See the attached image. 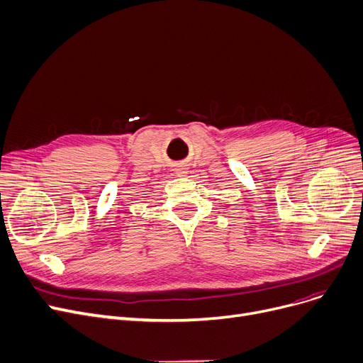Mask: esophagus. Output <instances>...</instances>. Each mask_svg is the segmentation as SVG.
<instances>
[{"label":"esophagus","mask_w":363,"mask_h":363,"mask_svg":"<svg viewBox=\"0 0 363 363\" xmlns=\"http://www.w3.org/2000/svg\"><path fill=\"white\" fill-rule=\"evenodd\" d=\"M176 174H177V176H183V174H187V171H186L184 167H177V168H176Z\"/></svg>","instance_id":"esophagus-1"}]
</instances>
